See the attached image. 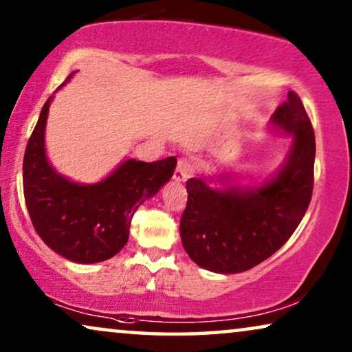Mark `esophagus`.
Returning <instances> with one entry per match:
<instances>
[{"instance_id":"esophagus-1","label":"esophagus","mask_w":352,"mask_h":352,"mask_svg":"<svg viewBox=\"0 0 352 352\" xmlns=\"http://www.w3.org/2000/svg\"><path fill=\"white\" fill-rule=\"evenodd\" d=\"M190 176H192L190 163L187 162L186 158H182V160L177 162V166H176L175 175H173V179L177 181V182H186Z\"/></svg>"}]
</instances>
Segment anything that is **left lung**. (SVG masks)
Segmentation results:
<instances>
[{
	"mask_svg": "<svg viewBox=\"0 0 352 352\" xmlns=\"http://www.w3.org/2000/svg\"><path fill=\"white\" fill-rule=\"evenodd\" d=\"M269 129L290 136L280 166L258 186H242L218 171L187 181V206L179 232L195 264L218 274L248 271L272 256L295 232L312 197L316 139L301 99L272 113Z\"/></svg>",
	"mask_w": 352,
	"mask_h": 352,
	"instance_id": "left-lung-1",
	"label": "left lung"
}]
</instances>
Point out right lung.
Here are the masks:
<instances>
[{
    "label": "right lung",
    "instance_id": "right-lung-1",
    "mask_svg": "<svg viewBox=\"0 0 352 352\" xmlns=\"http://www.w3.org/2000/svg\"><path fill=\"white\" fill-rule=\"evenodd\" d=\"M52 98L43 105L23 157L28 214L52 252L80 264L105 261L126 245L134 211L171 179L177 160L168 157L146 163L126 158L94 184L72 181L47 160L45 139Z\"/></svg>",
    "mask_w": 352,
    "mask_h": 352
}]
</instances>
